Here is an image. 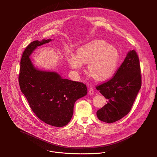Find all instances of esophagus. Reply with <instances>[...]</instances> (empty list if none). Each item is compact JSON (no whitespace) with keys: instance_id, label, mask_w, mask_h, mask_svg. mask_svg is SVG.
Wrapping results in <instances>:
<instances>
[{"instance_id":"esophagus-1","label":"esophagus","mask_w":157,"mask_h":157,"mask_svg":"<svg viewBox=\"0 0 157 157\" xmlns=\"http://www.w3.org/2000/svg\"><path fill=\"white\" fill-rule=\"evenodd\" d=\"M89 93L90 94H93L94 93V88L93 87H91L89 88Z\"/></svg>"}]
</instances>
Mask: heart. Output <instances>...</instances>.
Wrapping results in <instances>:
<instances>
[{
  "mask_svg": "<svg viewBox=\"0 0 157 157\" xmlns=\"http://www.w3.org/2000/svg\"><path fill=\"white\" fill-rule=\"evenodd\" d=\"M67 62L71 68L78 71L88 63V70L98 80L110 78L115 73L119 63V55L116 48L102 40L89 43L77 50V55L70 53Z\"/></svg>",
  "mask_w": 157,
  "mask_h": 157,
  "instance_id": "obj_1",
  "label": "heart"
}]
</instances>
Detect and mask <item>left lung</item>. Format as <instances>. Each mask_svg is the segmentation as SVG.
<instances>
[{
	"label": "left lung",
	"instance_id": "obj_1",
	"mask_svg": "<svg viewBox=\"0 0 157 157\" xmlns=\"http://www.w3.org/2000/svg\"><path fill=\"white\" fill-rule=\"evenodd\" d=\"M142 86L140 64L136 50L130 51L110 79L96 89L107 99L97 111L98 118L106 123L116 122L131 110Z\"/></svg>",
	"mask_w": 157,
	"mask_h": 157
}]
</instances>
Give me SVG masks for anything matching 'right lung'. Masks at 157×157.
I'll return each instance as SVG.
<instances>
[{
    "instance_id": "right-lung-1",
    "label": "right lung",
    "mask_w": 157,
    "mask_h": 157,
    "mask_svg": "<svg viewBox=\"0 0 157 157\" xmlns=\"http://www.w3.org/2000/svg\"><path fill=\"white\" fill-rule=\"evenodd\" d=\"M51 39L34 41L26 47L20 61L18 82L30 108L41 121L61 127L68 124L75 102L87 94L83 82L62 78L55 72L36 70L29 56L38 46Z\"/></svg>"
}]
</instances>
